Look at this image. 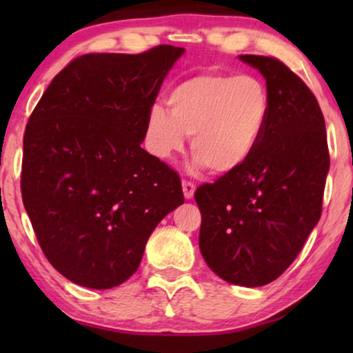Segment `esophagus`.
Returning <instances> with one entry per match:
<instances>
[{"mask_svg": "<svg viewBox=\"0 0 353 353\" xmlns=\"http://www.w3.org/2000/svg\"><path fill=\"white\" fill-rule=\"evenodd\" d=\"M181 186H183V194H185L186 199H191V197L194 196V191H196L194 183L188 181V180H183L181 181Z\"/></svg>", "mask_w": 353, "mask_h": 353, "instance_id": "34e87169", "label": "esophagus"}]
</instances>
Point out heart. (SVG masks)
Instances as JSON below:
<instances>
[{"instance_id":"obj_1","label":"heart","mask_w":353,"mask_h":353,"mask_svg":"<svg viewBox=\"0 0 353 353\" xmlns=\"http://www.w3.org/2000/svg\"><path fill=\"white\" fill-rule=\"evenodd\" d=\"M170 112L154 105L148 143L161 159H170L191 137L199 167L214 173L238 170L259 146L270 115V93L250 74H201L176 85L168 96Z\"/></svg>"}]
</instances>
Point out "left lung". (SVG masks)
<instances>
[{"instance_id": "left-lung-1", "label": "left lung", "mask_w": 353, "mask_h": 353, "mask_svg": "<svg viewBox=\"0 0 353 353\" xmlns=\"http://www.w3.org/2000/svg\"><path fill=\"white\" fill-rule=\"evenodd\" d=\"M239 57L267 80V127L249 161L197 188L194 199L209 268L259 288L286 272L320 220L330 151L325 117L301 77L276 57Z\"/></svg>"}]
</instances>
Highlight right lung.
Instances as JSON below:
<instances>
[{
    "instance_id": "right-lung-1",
    "label": "right lung",
    "mask_w": 353,
    "mask_h": 353,
    "mask_svg": "<svg viewBox=\"0 0 353 353\" xmlns=\"http://www.w3.org/2000/svg\"><path fill=\"white\" fill-rule=\"evenodd\" d=\"M183 51L159 45L77 57L28 119L22 201L45 257L72 283L110 289L127 281L159 221L185 202L178 173L141 148Z\"/></svg>"
}]
</instances>
